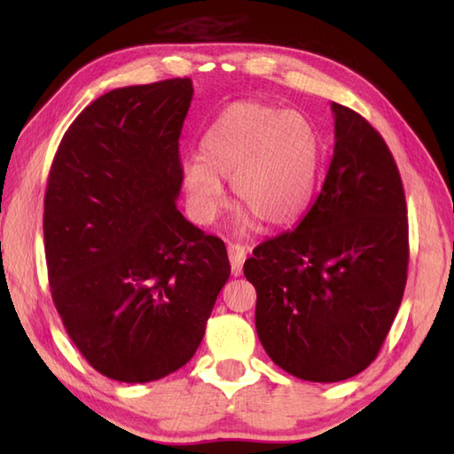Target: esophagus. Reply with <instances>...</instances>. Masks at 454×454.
Returning <instances> with one entry per match:
<instances>
[{"instance_id": "34e87169", "label": "esophagus", "mask_w": 454, "mask_h": 454, "mask_svg": "<svg viewBox=\"0 0 454 454\" xmlns=\"http://www.w3.org/2000/svg\"><path fill=\"white\" fill-rule=\"evenodd\" d=\"M228 255H230V265H232V275L234 277L242 275V267L246 262L247 249L239 244H228Z\"/></svg>"}]
</instances>
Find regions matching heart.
<instances>
[{"instance_id": "b5f03b06", "label": "heart", "mask_w": 454, "mask_h": 454, "mask_svg": "<svg viewBox=\"0 0 454 454\" xmlns=\"http://www.w3.org/2000/svg\"><path fill=\"white\" fill-rule=\"evenodd\" d=\"M322 166V144L301 113L262 103H234L210 122L199 160L181 166L191 216L208 224L224 207L230 181L234 200L267 228L296 224L310 208Z\"/></svg>"}]
</instances>
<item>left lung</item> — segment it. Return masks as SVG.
Returning a JSON list of instances; mask_svg holds the SVG:
<instances>
[{
  "instance_id": "8db88e82",
  "label": "left lung",
  "mask_w": 454,
  "mask_h": 454,
  "mask_svg": "<svg viewBox=\"0 0 454 454\" xmlns=\"http://www.w3.org/2000/svg\"><path fill=\"white\" fill-rule=\"evenodd\" d=\"M333 158L320 195L291 232L244 263L257 291L259 341L296 379L340 382L369 366L406 288V197L387 142L332 103Z\"/></svg>"
}]
</instances>
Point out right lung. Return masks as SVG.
Instances as JSON below:
<instances>
[{"label":"right lung","mask_w":454,"mask_h":454,"mask_svg":"<svg viewBox=\"0 0 454 454\" xmlns=\"http://www.w3.org/2000/svg\"><path fill=\"white\" fill-rule=\"evenodd\" d=\"M192 82L113 90L58 146L44 192L52 301L95 371L119 382L176 372L230 277L226 246L177 210Z\"/></svg>","instance_id":"obj_1"}]
</instances>
